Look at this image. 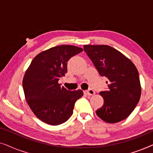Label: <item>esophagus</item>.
I'll return each instance as SVG.
<instances>
[{"instance_id": "34e87169", "label": "esophagus", "mask_w": 153, "mask_h": 153, "mask_svg": "<svg viewBox=\"0 0 153 153\" xmlns=\"http://www.w3.org/2000/svg\"><path fill=\"white\" fill-rule=\"evenodd\" d=\"M85 94L87 95H93L94 94H95V91H94L93 89L90 88L88 90V91H85Z\"/></svg>"}]
</instances>
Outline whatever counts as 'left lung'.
Segmentation results:
<instances>
[{"label": "left lung", "instance_id": "1", "mask_svg": "<svg viewBox=\"0 0 153 153\" xmlns=\"http://www.w3.org/2000/svg\"><path fill=\"white\" fill-rule=\"evenodd\" d=\"M86 53L102 76L108 81L106 91H101L104 105L96 111L108 123L127 118L140 100L141 88L139 72L129 58L108 45H84Z\"/></svg>", "mask_w": 153, "mask_h": 153}]
</instances>
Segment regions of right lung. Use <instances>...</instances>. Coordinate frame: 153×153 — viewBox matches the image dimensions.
<instances>
[{"label":"right lung","instance_id":"right-lung-1","mask_svg":"<svg viewBox=\"0 0 153 153\" xmlns=\"http://www.w3.org/2000/svg\"><path fill=\"white\" fill-rule=\"evenodd\" d=\"M83 51L72 45H60L41 52L33 58L23 79L27 103L42 122L58 125L72 116L81 90L69 91L58 81L68 72V62Z\"/></svg>","mask_w":153,"mask_h":153}]
</instances>
